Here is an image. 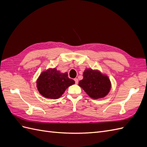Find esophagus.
Listing matches in <instances>:
<instances>
[{"mask_svg":"<svg viewBox=\"0 0 147 147\" xmlns=\"http://www.w3.org/2000/svg\"><path fill=\"white\" fill-rule=\"evenodd\" d=\"M74 80H75V84H78V78H75L74 79Z\"/></svg>","mask_w":147,"mask_h":147,"instance_id":"34e87169","label":"esophagus"}]
</instances>
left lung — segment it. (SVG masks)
<instances>
[{
	"label": "left lung",
	"mask_w": 147,
	"mask_h": 147,
	"mask_svg": "<svg viewBox=\"0 0 147 147\" xmlns=\"http://www.w3.org/2000/svg\"><path fill=\"white\" fill-rule=\"evenodd\" d=\"M83 78L78 85L92 99L102 98L108 94L111 88L109 77L99 71L87 69L84 71Z\"/></svg>",
	"instance_id": "1"
}]
</instances>
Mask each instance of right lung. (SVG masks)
Listing matches in <instances>:
<instances>
[{"label": "right lung", "mask_w": 147, "mask_h": 147, "mask_svg": "<svg viewBox=\"0 0 147 147\" xmlns=\"http://www.w3.org/2000/svg\"><path fill=\"white\" fill-rule=\"evenodd\" d=\"M75 81L68 77L67 72L61 73L56 68L49 69L40 75L37 81L38 90L46 98L57 99L63 94Z\"/></svg>", "instance_id": "right-lung-1"}]
</instances>
